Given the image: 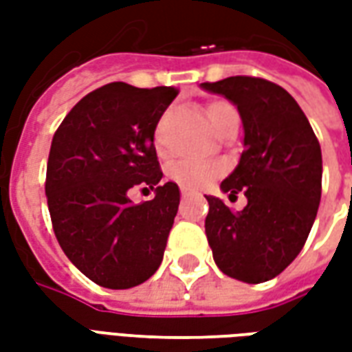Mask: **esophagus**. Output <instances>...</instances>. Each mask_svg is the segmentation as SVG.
Returning <instances> with one entry per match:
<instances>
[{
	"mask_svg": "<svg viewBox=\"0 0 352 352\" xmlns=\"http://www.w3.org/2000/svg\"><path fill=\"white\" fill-rule=\"evenodd\" d=\"M181 194H183V198H186V196H190V190L188 188H181Z\"/></svg>",
	"mask_w": 352,
	"mask_h": 352,
	"instance_id": "1",
	"label": "esophagus"
}]
</instances>
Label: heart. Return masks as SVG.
Masks as SVG:
<instances>
[{
  "instance_id": "heart-1",
  "label": "heart",
  "mask_w": 352,
  "mask_h": 352,
  "mask_svg": "<svg viewBox=\"0 0 352 352\" xmlns=\"http://www.w3.org/2000/svg\"><path fill=\"white\" fill-rule=\"evenodd\" d=\"M232 105L224 103V101H214L207 109L209 120L213 124L214 130L221 128V124L224 122V118L232 111ZM156 148L164 151L160 138H156ZM222 173V164L219 162H194V160H181L171 164L168 169V175L179 183L184 188H201L213 181L214 177H219Z\"/></svg>"
}]
</instances>
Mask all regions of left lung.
<instances>
[{
    "mask_svg": "<svg viewBox=\"0 0 352 352\" xmlns=\"http://www.w3.org/2000/svg\"><path fill=\"white\" fill-rule=\"evenodd\" d=\"M224 96L243 122V153L221 183L230 199L243 192L247 206L232 211L206 196V234L222 273L249 285L277 277L300 254L317 217L322 154L307 116L290 94L256 77L201 82Z\"/></svg>",
    "mask_w": 352,
    "mask_h": 352,
    "instance_id": "obj_1",
    "label": "left lung"
}]
</instances>
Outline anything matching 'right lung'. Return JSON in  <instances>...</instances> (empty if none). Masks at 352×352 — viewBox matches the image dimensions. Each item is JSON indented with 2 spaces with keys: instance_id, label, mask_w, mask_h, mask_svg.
Segmentation results:
<instances>
[{
  "instance_id": "1",
  "label": "right lung",
  "mask_w": 352,
  "mask_h": 352,
  "mask_svg": "<svg viewBox=\"0 0 352 352\" xmlns=\"http://www.w3.org/2000/svg\"><path fill=\"white\" fill-rule=\"evenodd\" d=\"M175 96L173 87L111 82L85 96L52 138V228L65 256L100 287H138L162 264L181 192L160 183L154 130ZM133 186L153 188L155 199L131 204Z\"/></svg>"
}]
</instances>
